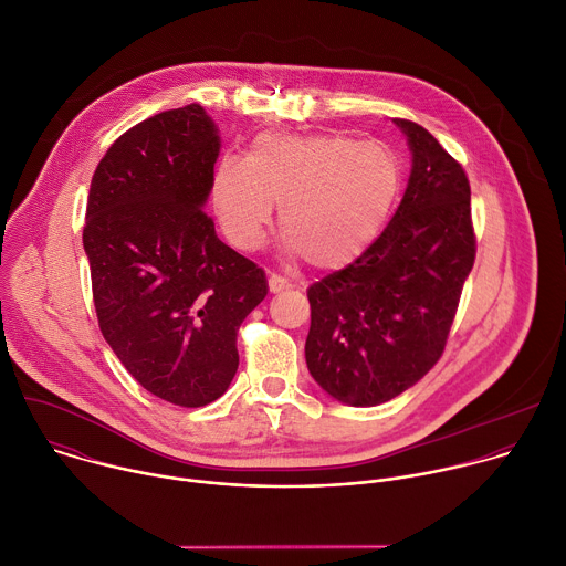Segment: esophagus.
<instances>
[{
    "mask_svg": "<svg viewBox=\"0 0 566 566\" xmlns=\"http://www.w3.org/2000/svg\"><path fill=\"white\" fill-rule=\"evenodd\" d=\"M291 284H289V280L284 277V275H277V273H271L269 275V291L271 293H280V291H284V289H289Z\"/></svg>",
    "mask_w": 566,
    "mask_h": 566,
    "instance_id": "1",
    "label": "esophagus"
}]
</instances>
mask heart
<instances>
[{"label": "heart", "instance_id": "b5f03b06", "mask_svg": "<svg viewBox=\"0 0 566 566\" xmlns=\"http://www.w3.org/2000/svg\"><path fill=\"white\" fill-rule=\"evenodd\" d=\"M400 188V160L385 143L264 134L247 158L219 160L212 206L230 244L241 251L262 247L273 203L280 206L286 249L334 271L367 251Z\"/></svg>", "mask_w": 566, "mask_h": 566}]
</instances>
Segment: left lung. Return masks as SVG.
Masks as SVG:
<instances>
[{
  "mask_svg": "<svg viewBox=\"0 0 566 566\" xmlns=\"http://www.w3.org/2000/svg\"><path fill=\"white\" fill-rule=\"evenodd\" d=\"M394 123L412 149L396 214L363 255L308 286V371L356 408L391 400L437 365L476 253L461 164L426 127Z\"/></svg>",
  "mask_w": 566,
  "mask_h": 566,
  "instance_id": "left-lung-1",
  "label": "left lung"
}]
</instances>
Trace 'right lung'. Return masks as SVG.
<instances>
[{
	"label": "right lung",
	"mask_w": 566,
	"mask_h": 566,
	"mask_svg": "<svg viewBox=\"0 0 566 566\" xmlns=\"http://www.w3.org/2000/svg\"><path fill=\"white\" fill-rule=\"evenodd\" d=\"M217 156L199 105L134 125L101 158L83 230L105 340L149 394L181 408L228 389L237 332L269 293L203 210Z\"/></svg>",
	"instance_id": "add662e5"
}]
</instances>
